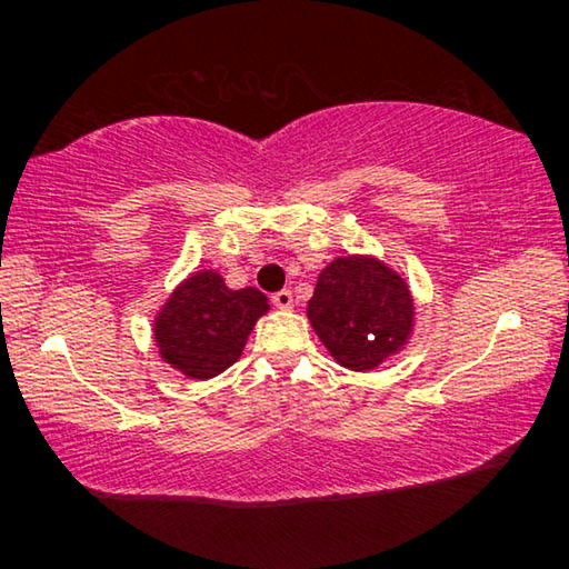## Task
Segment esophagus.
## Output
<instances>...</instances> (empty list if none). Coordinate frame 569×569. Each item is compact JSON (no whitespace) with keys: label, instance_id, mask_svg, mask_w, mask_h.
I'll use <instances>...</instances> for the list:
<instances>
[{"label":"esophagus","instance_id":"34e87169","mask_svg":"<svg viewBox=\"0 0 569 569\" xmlns=\"http://www.w3.org/2000/svg\"><path fill=\"white\" fill-rule=\"evenodd\" d=\"M271 301L276 308H283V311H288V308H293V293L291 291H278L271 296Z\"/></svg>","mask_w":569,"mask_h":569}]
</instances>
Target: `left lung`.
I'll list each match as a JSON object with an SVG mask.
<instances>
[{
  "label": "left lung",
  "mask_w": 569,
  "mask_h": 569,
  "mask_svg": "<svg viewBox=\"0 0 569 569\" xmlns=\"http://www.w3.org/2000/svg\"><path fill=\"white\" fill-rule=\"evenodd\" d=\"M308 319L336 361L369 371L407 343L413 301L403 278L377 258H336L319 276Z\"/></svg>",
  "instance_id": "obj_1"
}]
</instances>
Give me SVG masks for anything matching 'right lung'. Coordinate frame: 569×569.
Returning <instances> with one entry per match:
<instances>
[{
  "instance_id": "obj_1",
  "label": "right lung",
  "mask_w": 569,
  "mask_h": 569,
  "mask_svg": "<svg viewBox=\"0 0 569 569\" xmlns=\"http://www.w3.org/2000/svg\"><path fill=\"white\" fill-rule=\"evenodd\" d=\"M268 298L256 288L230 291L216 271L180 283L156 319L160 356L190 379H210L238 361Z\"/></svg>"
}]
</instances>
